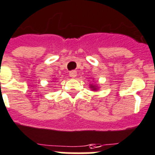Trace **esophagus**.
I'll return each instance as SVG.
<instances>
[{
    "label": "esophagus",
    "mask_w": 155,
    "mask_h": 155,
    "mask_svg": "<svg viewBox=\"0 0 155 155\" xmlns=\"http://www.w3.org/2000/svg\"><path fill=\"white\" fill-rule=\"evenodd\" d=\"M70 76L72 78H75L77 77V72L75 70H73V71L70 72Z\"/></svg>",
    "instance_id": "esophagus-1"
}]
</instances>
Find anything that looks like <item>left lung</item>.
Wrapping results in <instances>:
<instances>
[{
    "label": "left lung",
    "instance_id": "obj_1",
    "mask_svg": "<svg viewBox=\"0 0 155 155\" xmlns=\"http://www.w3.org/2000/svg\"><path fill=\"white\" fill-rule=\"evenodd\" d=\"M90 88L93 90V91H97L99 89L98 86H97V85H95V84L94 85V84H90Z\"/></svg>",
    "mask_w": 155,
    "mask_h": 155
}]
</instances>
